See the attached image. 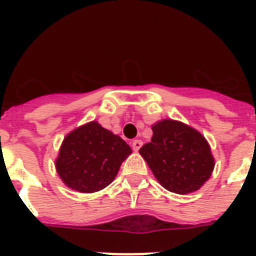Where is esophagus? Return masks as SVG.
<instances>
[{"instance_id": "esophagus-1", "label": "esophagus", "mask_w": 256, "mask_h": 256, "mask_svg": "<svg viewBox=\"0 0 256 256\" xmlns=\"http://www.w3.org/2000/svg\"><path fill=\"white\" fill-rule=\"evenodd\" d=\"M142 140H134L132 142V150H134V152H138V150H140V148H142Z\"/></svg>"}]
</instances>
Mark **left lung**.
Segmentation results:
<instances>
[{
	"label": "left lung",
	"instance_id": "left-lung-1",
	"mask_svg": "<svg viewBox=\"0 0 256 256\" xmlns=\"http://www.w3.org/2000/svg\"><path fill=\"white\" fill-rule=\"evenodd\" d=\"M152 142L140 148L152 174L166 190L194 192L214 170V156L206 138L187 124L162 120L152 126Z\"/></svg>",
	"mask_w": 256,
	"mask_h": 256
}]
</instances>
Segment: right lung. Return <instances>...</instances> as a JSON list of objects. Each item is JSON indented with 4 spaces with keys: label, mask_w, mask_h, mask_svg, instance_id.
Returning a JSON list of instances; mask_svg holds the SVG:
<instances>
[{
    "label": "right lung",
    "mask_w": 256,
    "mask_h": 256,
    "mask_svg": "<svg viewBox=\"0 0 256 256\" xmlns=\"http://www.w3.org/2000/svg\"><path fill=\"white\" fill-rule=\"evenodd\" d=\"M132 148L120 136L92 120L69 132L60 148L56 168L72 190L96 192L114 180Z\"/></svg>",
    "instance_id": "right-lung-1"
}]
</instances>
